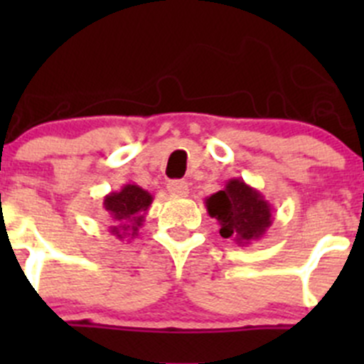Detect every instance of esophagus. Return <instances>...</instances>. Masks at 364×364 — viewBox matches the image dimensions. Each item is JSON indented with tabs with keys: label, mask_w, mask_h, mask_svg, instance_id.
<instances>
[{
	"label": "esophagus",
	"mask_w": 364,
	"mask_h": 364,
	"mask_svg": "<svg viewBox=\"0 0 364 364\" xmlns=\"http://www.w3.org/2000/svg\"><path fill=\"white\" fill-rule=\"evenodd\" d=\"M168 193L178 197H185L188 196V183L183 181V179H174V181H168L167 185Z\"/></svg>",
	"instance_id": "obj_1"
}]
</instances>
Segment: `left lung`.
Here are the masks:
<instances>
[{
	"label": "left lung",
	"instance_id": "8db88e82",
	"mask_svg": "<svg viewBox=\"0 0 364 364\" xmlns=\"http://www.w3.org/2000/svg\"><path fill=\"white\" fill-rule=\"evenodd\" d=\"M211 218L220 223V236L232 237L237 247L259 241L273 223V205L259 190L240 178L225 183V188L205 199Z\"/></svg>",
	"mask_w": 364,
	"mask_h": 364
}]
</instances>
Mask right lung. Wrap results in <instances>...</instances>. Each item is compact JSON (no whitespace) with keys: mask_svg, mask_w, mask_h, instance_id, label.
I'll list each match as a JSON object with an SVG mask.
<instances>
[{"mask_svg":"<svg viewBox=\"0 0 364 364\" xmlns=\"http://www.w3.org/2000/svg\"><path fill=\"white\" fill-rule=\"evenodd\" d=\"M151 203V193L135 183H127L121 186L119 192H111L105 196L104 209L112 223L109 227V232L119 241H123L124 237L134 240L135 236H139V227L144 222V216Z\"/></svg>","mask_w":364,"mask_h":364,"instance_id":"1","label":"right lung"}]
</instances>
